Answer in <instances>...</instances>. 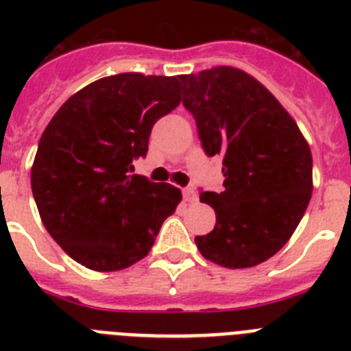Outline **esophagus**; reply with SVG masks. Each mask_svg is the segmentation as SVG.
<instances>
[{
    "instance_id": "esophagus-1",
    "label": "esophagus",
    "mask_w": 351,
    "mask_h": 351,
    "mask_svg": "<svg viewBox=\"0 0 351 351\" xmlns=\"http://www.w3.org/2000/svg\"><path fill=\"white\" fill-rule=\"evenodd\" d=\"M182 197H184L186 202H195L197 200V191L193 188H184L182 190Z\"/></svg>"
}]
</instances>
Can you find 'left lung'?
Listing matches in <instances>:
<instances>
[{"label": "left lung", "mask_w": 351, "mask_h": 351, "mask_svg": "<svg viewBox=\"0 0 351 351\" xmlns=\"http://www.w3.org/2000/svg\"><path fill=\"white\" fill-rule=\"evenodd\" d=\"M207 156H223V190L202 191L214 230L197 235L204 258L255 267L295 232L313 191V156L293 117L256 79L232 66L179 75Z\"/></svg>", "instance_id": "obj_1"}]
</instances>
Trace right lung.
<instances>
[{"label":"right lung","instance_id":"add662e5","mask_svg":"<svg viewBox=\"0 0 351 351\" xmlns=\"http://www.w3.org/2000/svg\"><path fill=\"white\" fill-rule=\"evenodd\" d=\"M179 77L117 73L70 96L47 125L31 167L40 218L68 256L98 272L151 251L181 190L130 173L160 117L181 104Z\"/></svg>","mask_w":351,"mask_h":351}]
</instances>
